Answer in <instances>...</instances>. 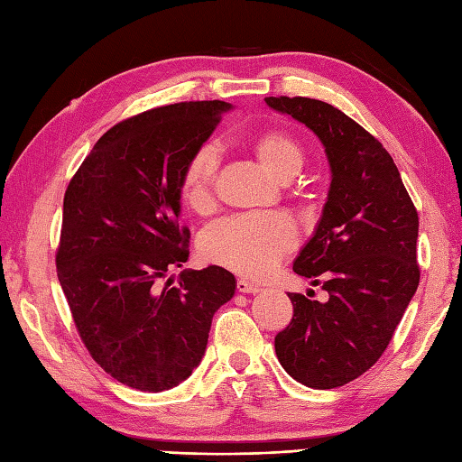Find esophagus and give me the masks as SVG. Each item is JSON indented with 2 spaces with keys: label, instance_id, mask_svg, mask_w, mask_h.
Returning a JSON list of instances; mask_svg holds the SVG:
<instances>
[{
  "label": "esophagus",
  "instance_id": "34e87169",
  "mask_svg": "<svg viewBox=\"0 0 462 462\" xmlns=\"http://www.w3.org/2000/svg\"><path fill=\"white\" fill-rule=\"evenodd\" d=\"M236 290L242 291V293H258L260 291V286H256V283H252L248 280H238L236 282Z\"/></svg>",
  "mask_w": 462,
  "mask_h": 462
}]
</instances>
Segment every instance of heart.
Segmentation results:
<instances>
[{
	"label": "heart",
	"instance_id": "1",
	"mask_svg": "<svg viewBox=\"0 0 462 462\" xmlns=\"http://www.w3.org/2000/svg\"><path fill=\"white\" fill-rule=\"evenodd\" d=\"M256 161L280 182L291 180L303 166V146L286 131H263L250 141ZM218 171V151L202 144L186 161L180 174V194L190 210L206 214L214 208V180ZM298 232L288 216L240 214L210 224L200 234L202 258L242 276L260 278L278 266L296 248Z\"/></svg>",
	"mask_w": 462,
	"mask_h": 462
}]
</instances>
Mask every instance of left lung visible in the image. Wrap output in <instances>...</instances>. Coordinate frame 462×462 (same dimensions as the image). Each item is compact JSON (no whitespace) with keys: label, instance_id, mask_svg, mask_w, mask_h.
Instances as JSON below:
<instances>
[{"label":"left lung","instance_id":"left-lung-1","mask_svg":"<svg viewBox=\"0 0 462 462\" xmlns=\"http://www.w3.org/2000/svg\"><path fill=\"white\" fill-rule=\"evenodd\" d=\"M266 103L318 134L331 169L316 234L293 262L328 300L288 293L293 316L273 346L301 385L341 387L375 365L417 291V208L391 154L346 113L308 97Z\"/></svg>","mask_w":462,"mask_h":462}]
</instances>
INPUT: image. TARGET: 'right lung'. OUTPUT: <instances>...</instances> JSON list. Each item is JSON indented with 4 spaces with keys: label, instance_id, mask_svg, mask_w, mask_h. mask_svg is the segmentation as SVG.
Here are the masks:
<instances>
[{
    "label": "right lung",
    "instance_id": "right-lung-1",
    "mask_svg": "<svg viewBox=\"0 0 462 462\" xmlns=\"http://www.w3.org/2000/svg\"><path fill=\"white\" fill-rule=\"evenodd\" d=\"M224 101H186L106 131L69 182L57 278L87 351L123 385L159 393L199 365L216 310L234 296L228 270L180 272L190 230L179 226L180 174Z\"/></svg>",
    "mask_w": 462,
    "mask_h": 462
}]
</instances>
